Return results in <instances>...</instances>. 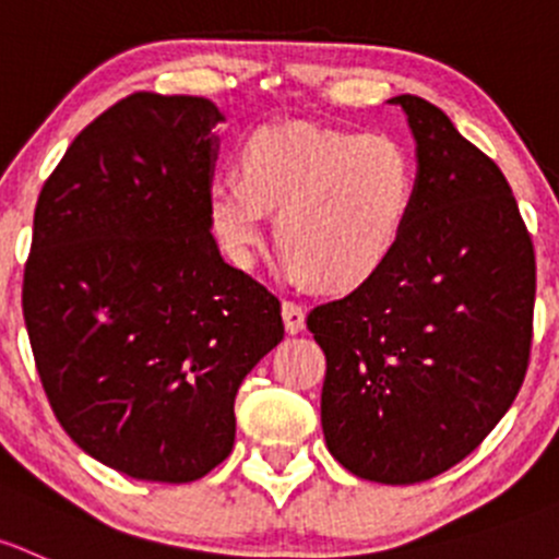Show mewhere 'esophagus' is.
<instances>
[{"mask_svg":"<svg viewBox=\"0 0 559 559\" xmlns=\"http://www.w3.org/2000/svg\"><path fill=\"white\" fill-rule=\"evenodd\" d=\"M281 313H284L286 332H289V334L302 332V326H305V308H302V305L295 302V299H284V302H281Z\"/></svg>","mask_w":559,"mask_h":559,"instance_id":"esophagus-1","label":"esophagus"}]
</instances>
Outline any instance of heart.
Returning a JSON list of instances; mask_svg holds the SVG:
<instances>
[{
  "mask_svg": "<svg viewBox=\"0 0 559 559\" xmlns=\"http://www.w3.org/2000/svg\"><path fill=\"white\" fill-rule=\"evenodd\" d=\"M415 198V166L391 136L273 122L243 146V176L211 181L209 214L227 254L254 262L267 209L289 262L326 286H356L396 249Z\"/></svg>",
  "mask_w": 559,
  "mask_h": 559,
  "instance_id": "obj_1",
  "label": "heart"
}]
</instances>
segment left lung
<instances>
[{"label":"left lung","mask_w":559,"mask_h":559,"mask_svg":"<svg viewBox=\"0 0 559 559\" xmlns=\"http://www.w3.org/2000/svg\"><path fill=\"white\" fill-rule=\"evenodd\" d=\"M418 141L407 225L380 270L316 305L321 426L356 477L415 485L461 463L507 415L533 343L536 254L501 168L442 109L396 96Z\"/></svg>","instance_id":"1"}]
</instances>
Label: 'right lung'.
<instances>
[{"label":"right lung","mask_w":559,"mask_h":559,"mask_svg":"<svg viewBox=\"0 0 559 559\" xmlns=\"http://www.w3.org/2000/svg\"><path fill=\"white\" fill-rule=\"evenodd\" d=\"M219 120L203 96L131 93L80 131L34 209L23 321L47 402L133 479L219 466L235 393L284 340L278 297L211 235Z\"/></svg>","instance_id":"1"}]
</instances>
